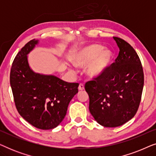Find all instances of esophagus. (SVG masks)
<instances>
[{"instance_id": "obj_1", "label": "esophagus", "mask_w": 156, "mask_h": 156, "mask_svg": "<svg viewBox=\"0 0 156 156\" xmlns=\"http://www.w3.org/2000/svg\"><path fill=\"white\" fill-rule=\"evenodd\" d=\"M78 89H79V90H80V91H83V90H84V84H80V85H79Z\"/></svg>"}]
</instances>
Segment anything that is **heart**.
<instances>
[{"instance_id": "heart-1", "label": "heart", "mask_w": 156, "mask_h": 156, "mask_svg": "<svg viewBox=\"0 0 156 156\" xmlns=\"http://www.w3.org/2000/svg\"><path fill=\"white\" fill-rule=\"evenodd\" d=\"M104 47L93 44L84 47L71 57V60L76 67H84L88 65L86 74L92 79L99 78L108 71L112 61V53Z\"/></svg>"}]
</instances>
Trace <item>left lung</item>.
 <instances>
[{
  "label": "left lung",
  "instance_id": "obj_1",
  "mask_svg": "<svg viewBox=\"0 0 156 156\" xmlns=\"http://www.w3.org/2000/svg\"><path fill=\"white\" fill-rule=\"evenodd\" d=\"M119 48L115 62L104 76L85 84L89 112L100 125L117 127L133 118L139 106L144 84L140 58L131 44L113 37Z\"/></svg>",
  "mask_w": 156,
  "mask_h": 156
}]
</instances>
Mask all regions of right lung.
Returning a JSON list of instances; mask_svg holds the SVG:
<instances>
[{"mask_svg":"<svg viewBox=\"0 0 156 156\" xmlns=\"http://www.w3.org/2000/svg\"><path fill=\"white\" fill-rule=\"evenodd\" d=\"M38 43L32 40L15 57L10 83L16 108L21 116L39 129L57 127L78 92V83H69L53 75L35 73L30 68L27 54Z\"/></svg>","mask_w":156,"mask_h":156,"instance_id":"1","label":"right lung"}]
</instances>
